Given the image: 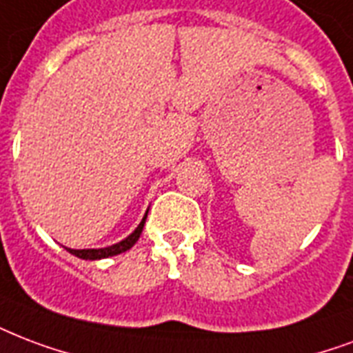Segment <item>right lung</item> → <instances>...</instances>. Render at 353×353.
<instances>
[{
	"instance_id": "obj_1",
	"label": "right lung",
	"mask_w": 353,
	"mask_h": 353,
	"mask_svg": "<svg viewBox=\"0 0 353 353\" xmlns=\"http://www.w3.org/2000/svg\"><path fill=\"white\" fill-rule=\"evenodd\" d=\"M146 214H144V219H142V222L139 224V228H137V230H134L128 239H123V241L118 242V244H112V246H109V248H99V250H70L68 248V252L70 254H74L75 257H79V259H88V261L103 259V257H112V255L128 252L134 242L139 241V236H141L142 233V228H144V222H146Z\"/></svg>"
}]
</instances>
